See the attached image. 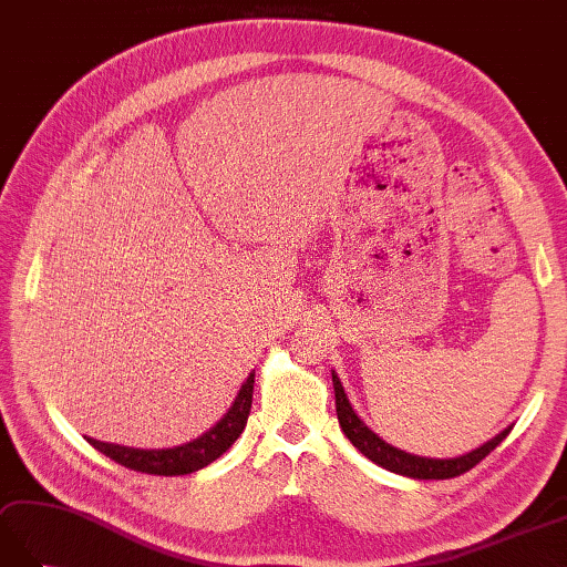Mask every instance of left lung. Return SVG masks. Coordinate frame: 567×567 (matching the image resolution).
<instances>
[{
    "label": "left lung",
    "mask_w": 567,
    "mask_h": 567,
    "mask_svg": "<svg viewBox=\"0 0 567 567\" xmlns=\"http://www.w3.org/2000/svg\"><path fill=\"white\" fill-rule=\"evenodd\" d=\"M333 377V391H336V413H338V423L340 430L346 432V437L358 446V450L370 458V462L379 464L381 468L399 473V476H408V478H417V481H446L454 476H462V473L471 471L478 462H483L495 446L503 442L512 425L505 427L503 432H497L493 440H488L485 444L476 446V450L454 456V458H430V456H417V454H408L399 446L389 444L386 440H381L379 434L364 423V420L354 411L348 393L340 384V377L331 370Z\"/></svg>",
    "instance_id": "left-lung-1"
}]
</instances>
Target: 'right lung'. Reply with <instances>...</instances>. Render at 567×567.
<instances>
[{
	"label": "right lung",
	"instance_id": "add662e5",
	"mask_svg": "<svg viewBox=\"0 0 567 567\" xmlns=\"http://www.w3.org/2000/svg\"><path fill=\"white\" fill-rule=\"evenodd\" d=\"M254 379L256 372L246 377L234 403L229 405V411L224 413L213 427L203 432L197 440H190L181 446H171V450H135V446L99 442L91 437L86 440L94 450H99L101 454L113 458L115 464H121L125 468L152 473V476H186V473L200 471L207 464H213L215 458H219L236 440H239V434L246 427L248 413H251Z\"/></svg>",
	"mask_w": 567,
	"mask_h": 567
}]
</instances>
